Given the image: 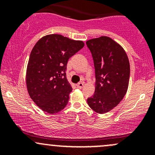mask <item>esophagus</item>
<instances>
[{"instance_id":"esophagus-1","label":"esophagus","mask_w":155,"mask_h":155,"mask_svg":"<svg viewBox=\"0 0 155 155\" xmlns=\"http://www.w3.org/2000/svg\"><path fill=\"white\" fill-rule=\"evenodd\" d=\"M84 82H79L76 84V87H77L79 89H81L84 87Z\"/></svg>"}]
</instances>
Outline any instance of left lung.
Instances as JSON below:
<instances>
[{"mask_svg": "<svg viewBox=\"0 0 155 155\" xmlns=\"http://www.w3.org/2000/svg\"><path fill=\"white\" fill-rule=\"evenodd\" d=\"M91 51L95 71V90L87 98L90 108L98 114L110 111L127 91L130 79L128 57L121 45L107 36L86 42Z\"/></svg>", "mask_w": 155, "mask_h": 155, "instance_id": "8db88e82", "label": "left lung"}]
</instances>
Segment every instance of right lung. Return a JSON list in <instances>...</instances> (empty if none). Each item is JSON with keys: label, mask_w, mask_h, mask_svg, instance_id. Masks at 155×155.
I'll return each mask as SVG.
<instances>
[{"label": "right lung", "mask_w": 155, "mask_h": 155, "mask_svg": "<svg viewBox=\"0 0 155 155\" xmlns=\"http://www.w3.org/2000/svg\"><path fill=\"white\" fill-rule=\"evenodd\" d=\"M84 46L82 41L59 34L45 35L35 44L27 66L26 85L42 111L52 114L66 106L72 91L65 74L68 60Z\"/></svg>", "instance_id": "add662e5"}]
</instances>
